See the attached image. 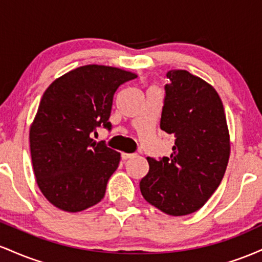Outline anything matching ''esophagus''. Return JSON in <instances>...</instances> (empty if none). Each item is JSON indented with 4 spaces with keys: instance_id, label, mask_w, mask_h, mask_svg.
Listing matches in <instances>:
<instances>
[{
    "instance_id": "1",
    "label": "esophagus",
    "mask_w": 262,
    "mask_h": 262,
    "mask_svg": "<svg viewBox=\"0 0 262 262\" xmlns=\"http://www.w3.org/2000/svg\"><path fill=\"white\" fill-rule=\"evenodd\" d=\"M134 158H137V154H124V152L122 154L123 160H128V159H134Z\"/></svg>"
}]
</instances>
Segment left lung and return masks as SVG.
I'll return each mask as SVG.
<instances>
[{
    "mask_svg": "<svg viewBox=\"0 0 262 262\" xmlns=\"http://www.w3.org/2000/svg\"><path fill=\"white\" fill-rule=\"evenodd\" d=\"M166 76L160 128L175 137V145L170 158H148L149 172L139 186L146 202L179 217L196 212L214 193L230 144L217 91L186 70H171Z\"/></svg>",
    "mask_w": 262,
    "mask_h": 262,
    "instance_id": "1",
    "label": "left lung"
}]
</instances>
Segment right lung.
<instances>
[{
	"label": "right lung",
	"mask_w": 262,
	"mask_h": 262,
	"mask_svg": "<svg viewBox=\"0 0 262 262\" xmlns=\"http://www.w3.org/2000/svg\"><path fill=\"white\" fill-rule=\"evenodd\" d=\"M137 75L117 68L86 65L55 80L47 89L31 127V154L41 193L66 212L98 203L121 155L104 141L96 143L97 128L108 121L118 87Z\"/></svg>",
	"instance_id": "obj_1"
}]
</instances>
